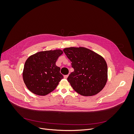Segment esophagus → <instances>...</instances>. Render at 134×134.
I'll use <instances>...</instances> for the list:
<instances>
[{"label": "esophagus", "instance_id": "obj_1", "mask_svg": "<svg viewBox=\"0 0 134 134\" xmlns=\"http://www.w3.org/2000/svg\"><path fill=\"white\" fill-rule=\"evenodd\" d=\"M68 76H69V75H65L64 76V78L65 79H66Z\"/></svg>", "mask_w": 134, "mask_h": 134}]
</instances>
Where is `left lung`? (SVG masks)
Wrapping results in <instances>:
<instances>
[{
	"label": "left lung",
	"instance_id": "left-lung-1",
	"mask_svg": "<svg viewBox=\"0 0 134 134\" xmlns=\"http://www.w3.org/2000/svg\"><path fill=\"white\" fill-rule=\"evenodd\" d=\"M63 51L74 70L68 77L73 89L85 96L99 93L107 81L108 69L104 58L83 47H68Z\"/></svg>",
	"mask_w": 134,
	"mask_h": 134
}]
</instances>
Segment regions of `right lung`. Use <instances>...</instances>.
I'll return each instance as SVG.
<instances>
[{
  "label": "right lung",
  "mask_w": 134,
  "mask_h": 134,
  "mask_svg": "<svg viewBox=\"0 0 134 134\" xmlns=\"http://www.w3.org/2000/svg\"><path fill=\"white\" fill-rule=\"evenodd\" d=\"M63 54L61 49L40 52L27 59L23 78L27 88L33 93L44 96L54 91L63 78L60 68L56 65Z\"/></svg>",
  "instance_id": "obj_1"
}]
</instances>
